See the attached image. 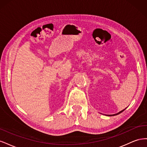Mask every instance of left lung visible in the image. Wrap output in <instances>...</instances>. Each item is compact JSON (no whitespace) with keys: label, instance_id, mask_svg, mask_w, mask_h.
Instances as JSON below:
<instances>
[{"label":"left lung","instance_id":"1","mask_svg":"<svg viewBox=\"0 0 147 147\" xmlns=\"http://www.w3.org/2000/svg\"><path fill=\"white\" fill-rule=\"evenodd\" d=\"M124 110H123L122 111H121V112H118V113H117V114H115V115H112V116H114V115H118V114H119V113H121L122 112H123V111H124ZM109 116H112V115H109Z\"/></svg>","mask_w":147,"mask_h":147}]
</instances>
